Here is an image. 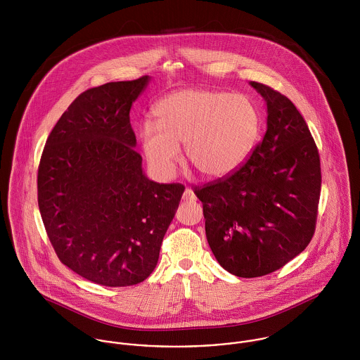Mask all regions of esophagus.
<instances>
[{
    "instance_id": "obj_1",
    "label": "esophagus",
    "mask_w": 360,
    "mask_h": 360,
    "mask_svg": "<svg viewBox=\"0 0 360 360\" xmlns=\"http://www.w3.org/2000/svg\"><path fill=\"white\" fill-rule=\"evenodd\" d=\"M195 200H197V197H195L194 191L190 190V188H187V190L184 191V194H183V201H195Z\"/></svg>"
}]
</instances>
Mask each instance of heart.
Instances as JSON below:
<instances>
[{"label":"heart","instance_id":"b5f03b06","mask_svg":"<svg viewBox=\"0 0 360 360\" xmlns=\"http://www.w3.org/2000/svg\"><path fill=\"white\" fill-rule=\"evenodd\" d=\"M155 123L140 130L144 155L162 179L173 176L186 144L188 162L206 179L234 173L257 143V105L243 94L181 89L155 105Z\"/></svg>","mask_w":360,"mask_h":360}]
</instances>
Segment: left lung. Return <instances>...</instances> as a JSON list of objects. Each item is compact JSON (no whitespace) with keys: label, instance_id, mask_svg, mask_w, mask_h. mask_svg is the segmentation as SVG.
Here are the masks:
<instances>
[{"label":"left lung","instance_id":"left-lung-1","mask_svg":"<svg viewBox=\"0 0 360 360\" xmlns=\"http://www.w3.org/2000/svg\"><path fill=\"white\" fill-rule=\"evenodd\" d=\"M267 106V129L248 162L195 188L207 244L229 273L252 278L278 270L308 247L321 187L308 124L285 96L250 82Z\"/></svg>","mask_w":360,"mask_h":360}]
</instances>
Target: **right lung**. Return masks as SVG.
<instances>
[{"label":"right lung","mask_w":360,"mask_h":360,"mask_svg":"<svg viewBox=\"0 0 360 360\" xmlns=\"http://www.w3.org/2000/svg\"><path fill=\"white\" fill-rule=\"evenodd\" d=\"M151 77L80 94L52 129L41 155L39 207L59 260L106 287L144 281L184 193L159 184L136 153L130 109Z\"/></svg>","instance_id":"right-lung-1"}]
</instances>
